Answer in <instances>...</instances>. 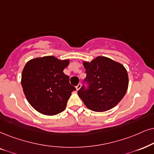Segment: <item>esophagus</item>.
Wrapping results in <instances>:
<instances>
[{
  "label": "esophagus",
  "instance_id": "esophagus-1",
  "mask_svg": "<svg viewBox=\"0 0 154 154\" xmlns=\"http://www.w3.org/2000/svg\"><path fill=\"white\" fill-rule=\"evenodd\" d=\"M81 86H82V85H81V84H79V85H77V87H76V89H77V91H78L79 89L81 88Z\"/></svg>",
  "mask_w": 154,
  "mask_h": 154
}]
</instances>
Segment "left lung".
<instances>
[{
	"label": "left lung",
	"instance_id": "8db88e82",
	"mask_svg": "<svg viewBox=\"0 0 154 154\" xmlns=\"http://www.w3.org/2000/svg\"><path fill=\"white\" fill-rule=\"evenodd\" d=\"M82 63L87 74L85 80L89 87H82L78 96L85 106L97 112H106L116 106L129 86V77L124 65L104 56Z\"/></svg>",
	"mask_w": 154,
	"mask_h": 154
}]
</instances>
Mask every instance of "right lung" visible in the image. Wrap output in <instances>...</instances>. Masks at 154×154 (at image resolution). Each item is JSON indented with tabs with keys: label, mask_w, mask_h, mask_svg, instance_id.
<instances>
[{
	"label": "right lung",
	"mask_w": 154,
	"mask_h": 154,
	"mask_svg": "<svg viewBox=\"0 0 154 154\" xmlns=\"http://www.w3.org/2000/svg\"><path fill=\"white\" fill-rule=\"evenodd\" d=\"M69 63V59L45 56L25 64L21 85L29 104L37 112L53 116L65 109L67 100L76 89L69 84V76L63 72Z\"/></svg>",
	"instance_id": "1"
}]
</instances>
